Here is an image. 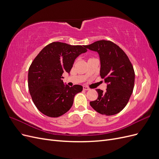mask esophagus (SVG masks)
I'll return each instance as SVG.
<instances>
[{"label":"esophagus","instance_id":"34e87169","mask_svg":"<svg viewBox=\"0 0 159 159\" xmlns=\"http://www.w3.org/2000/svg\"><path fill=\"white\" fill-rule=\"evenodd\" d=\"M83 89H84V90H85V91H88V90H89V89H90L89 88L86 87V86H84V87H83Z\"/></svg>","mask_w":159,"mask_h":159}]
</instances>
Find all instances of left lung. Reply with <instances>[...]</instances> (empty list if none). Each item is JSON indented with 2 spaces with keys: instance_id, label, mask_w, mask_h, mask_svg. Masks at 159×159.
Masks as SVG:
<instances>
[{
  "instance_id": "obj_1",
  "label": "left lung",
  "mask_w": 159,
  "mask_h": 159,
  "mask_svg": "<svg viewBox=\"0 0 159 159\" xmlns=\"http://www.w3.org/2000/svg\"><path fill=\"white\" fill-rule=\"evenodd\" d=\"M85 47L99 54L100 75L107 84L105 91L96 89L98 98L90 105L100 114H117L126 106L133 91L134 71L131 61L121 48L109 40H99Z\"/></svg>"
}]
</instances>
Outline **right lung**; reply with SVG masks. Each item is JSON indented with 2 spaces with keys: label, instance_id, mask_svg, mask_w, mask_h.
Returning <instances> with one entry per match:
<instances>
[{
  "label": "right lung",
  "instance_id": "obj_1",
  "mask_svg": "<svg viewBox=\"0 0 159 159\" xmlns=\"http://www.w3.org/2000/svg\"><path fill=\"white\" fill-rule=\"evenodd\" d=\"M87 52L85 46L54 42L43 48L31 64L28 75V89L34 103L41 113L58 117L70 109L75 95L83 87L64 84L62 74H70L74 61Z\"/></svg>",
  "mask_w": 159,
  "mask_h": 159
}]
</instances>
